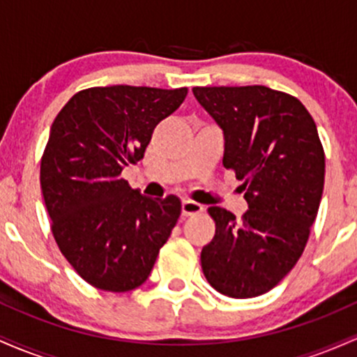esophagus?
Instances as JSON below:
<instances>
[{
  "instance_id": "obj_1",
  "label": "esophagus",
  "mask_w": 357,
  "mask_h": 357,
  "mask_svg": "<svg viewBox=\"0 0 357 357\" xmlns=\"http://www.w3.org/2000/svg\"><path fill=\"white\" fill-rule=\"evenodd\" d=\"M203 211V206L199 203L195 202H183L181 204V215L186 218V216H192V215H198V213Z\"/></svg>"
}]
</instances>
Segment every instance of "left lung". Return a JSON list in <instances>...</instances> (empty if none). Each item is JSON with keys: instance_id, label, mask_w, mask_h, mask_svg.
Here are the masks:
<instances>
[{"instance_id": "1", "label": "left lung", "mask_w": 357, "mask_h": 357, "mask_svg": "<svg viewBox=\"0 0 357 357\" xmlns=\"http://www.w3.org/2000/svg\"><path fill=\"white\" fill-rule=\"evenodd\" d=\"M192 93L223 130V166L248 203L240 221L225 208L208 210L216 233L203 247V273L223 296H261L297 264L317 216L326 173L317 127L301 100L264 85Z\"/></svg>"}]
</instances>
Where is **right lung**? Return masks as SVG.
I'll use <instances>...</instances> for the list:
<instances>
[{
    "instance_id": "right-lung-1",
    "label": "right lung",
    "mask_w": 357,
    "mask_h": 357,
    "mask_svg": "<svg viewBox=\"0 0 357 357\" xmlns=\"http://www.w3.org/2000/svg\"><path fill=\"white\" fill-rule=\"evenodd\" d=\"M188 89L112 85L75 93L53 121L40 183L60 252L90 285L127 292L149 277L181 215L176 196L147 198L121 178Z\"/></svg>"
}]
</instances>
